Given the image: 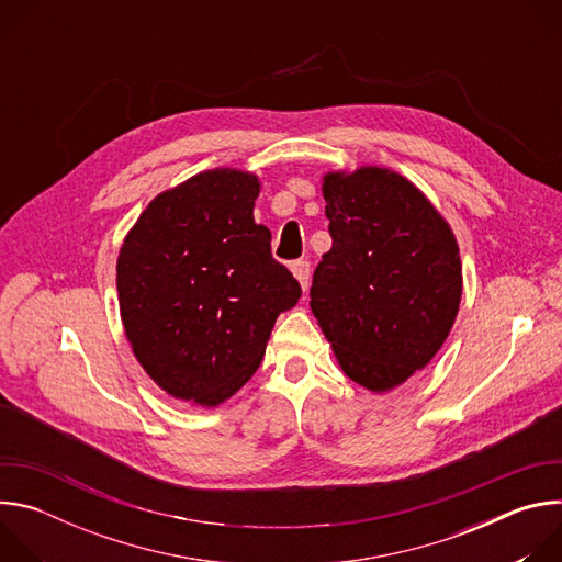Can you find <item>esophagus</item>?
<instances>
[{"mask_svg": "<svg viewBox=\"0 0 562 562\" xmlns=\"http://www.w3.org/2000/svg\"><path fill=\"white\" fill-rule=\"evenodd\" d=\"M308 262L306 260H295L293 265H291V273L295 276V280L300 282V286H302V291H306L308 289Z\"/></svg>", "mask_w": 562, "mask_h": 562, "instance_id": "1", "label": "esophagus"}]
</instances>
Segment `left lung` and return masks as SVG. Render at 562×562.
Listing matches in <instances>:
<instances>
[{"label": "left lung", "mask_w": 562, "mask_h": 562, "mask_svg": "<svg viewBox=\"0 0 562 562\" xmlns=\"http://www.w3.org/2000/svg\"><path fill=\"white\" fill-rule=\"evenodd\" d=\"M334 245L313 273L311 311L340 369L384 393L425 369L462 297L456 235L429 198L382 167L323 178Z\"/></svg>", "instance_id": "8db88e82"}]
</instances>
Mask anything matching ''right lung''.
<instances>
[{"label":"right lung","instance_id":"right-lung-1","mask_svg":"<svg viewBox=\"0 0 562 562\" xmlns=\"http://www.w3.org/2000/svg\"><path fill=\"white\" fill-rule=\"evenodd\" d=\"M260 178L213 169L148 202L117 256L126 340L169 395L217 407L262 362L300 284L254 220Z\"/></svg>","mask_w":562,"mask_h":562}]
</instances>
